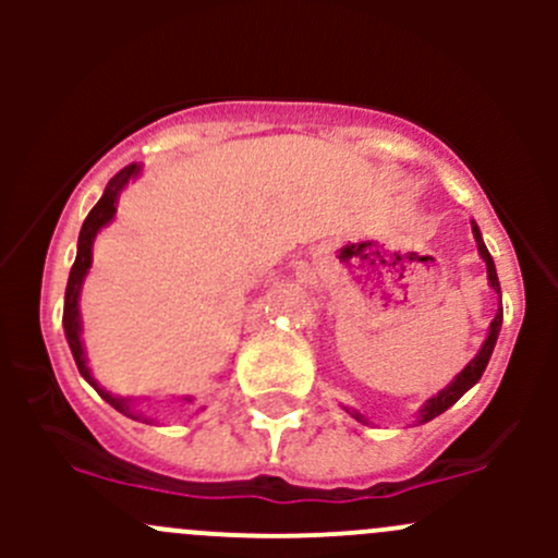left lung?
Returning a JSON list of instances; mask_svg holds the SVG:
<instances>
[{"label": "left lung", "mask_w": 558, "mask_h": 558, "mask_svg": "<svg viewBox=\"0 0 558 558\" xmlns=\"http://www.w3.org/2000/svg\"><path fill=\"white\" fill-rule=\"evenodd\" d=\"M472 234H475V243H477V251H481L483 262H486V269H488V283H492V289L497 291V294H499V278H497V267H494V258H492V253H488V247L483 245L481 229H477V223H475V221H472ZM499 300H502V294H499ZM499 326H502V307H499V313L494 315V320H492V329H488V337H486V342H483L481 353H477V356L472 359V362L466 364V367L461 369L459 375H456V380H453L451 386H448V388H442V391L437 393V397H432L429 402L424 404V410H421V424H426V421H432V418H435V415L446 413V410L451 408V404L459 402V399L464 397V393L470 391V388L475 386L477 380H481L483 369H486L488 359H492V351H494V345H497ZM353 415H356L359 421H364L362 415H359V413H353ZM364 424H367V421H364Z\"/></svg>", "instance_id": "obj_1"}]
</instances>
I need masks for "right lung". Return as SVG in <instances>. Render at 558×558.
Wrapping results in <instances>:
<instances>
[{"mask_svg": "<svg viewBox=\"0 0 558 558\" xmlns=\"http://www.w3.org/2000/svg\"><path fill=\"white\" fill-rule=\"evenodd\" d=\"M140 172L137 165H129L123 167L121 172L112 174L110 183L105 185V194L102 199L97 202V205L92 207V213L86 216V221H83L81 227V238H77V256H75V264H72L70 269V280H66V294H64V335H66V342H70V351L72 356H75V364L77 369H81L83 378L88 380L94 388H97L99 393H102L105 402H110L112 408L118 410V413L129 415V418H143V415L137 413L134 408L132 399H123V397H112V393H107L105 388H99L94 384L92 378V369L86 367V356H83V342H81V307H77V300H81V286H83V278H86L88 267H92V245H94V238H97L99 229L105 227V223L112 221V216H116V202H118V194H121L123 185L129 183V180L134 178V174ZM145 424H148V418H145Z\"/></svg>", "mask_w": 558, "mask_h": 558, "instance_id": "right-lung-1", "label": "right lung"}]
</instances>
